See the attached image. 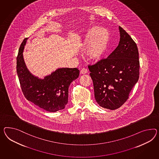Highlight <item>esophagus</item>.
Instances as JSON below:
<instances>
[{"label": "esophagus", "mask_w": 159, "mask_h": 159, "mask_svg": "<svg viewBox=\"0 0 159 159\" xmlns=\"http://www.w3.org/2000/svg\"><path fill=\"white\" fill-rule=\"evenodd\" d=\"M88 73V70L85 69V68H83L82 69L81 71H80V73L82 74H86Z\"/></svg>", "instance_id": "obj_1"}]
</instances>
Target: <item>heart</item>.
Wrapping results in <instances>:
<instances>
[{"label":"heart","mask_w":159,"mask_h":159,"mask_svg":"<svg viewBox=\"0 0 159 159\" xmlns=\"http://www.w3.org/2000/svg\"><path fill=\"white\" fill-rule=\"evenodd\" d=\"M111 37L107 29L93 26L88 30L82 46L86 56L92 61H100L109 49Z\"/></svg>","instance_id":"b5f03b06"}]
</instances>
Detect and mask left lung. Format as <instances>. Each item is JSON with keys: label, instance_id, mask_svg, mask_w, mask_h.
Wrapping results in <instances>:
<instances>
[{"label": "left lung", "instance_id": "left-lung-1", "mask_svg": "<svg viewBox=\"0 0 159 159\" xmlns=\"http://www.w3.org/2000/svg\"><path fill=\"white\" fill-rule=\"evenodd\" d=\"M120 41L106 59L88 66L94 97L102 108L114 110L129 98L139 75V50L130 36L119 26Z\"/></svg>", "mask_w": 159, "mask_h": 159}]
</instances>
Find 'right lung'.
<instances>
[{
    "label": "right lung",
    "instance_id": "right-lung-1",
    "mask_svg": "<svg viewBox=\"0 0 159 159\" xmlns=\"http://www.w3.org/2000/svg\"><path fill=\"white\" fill-rule=\"evenodd\" d=\"M27 38L20 44L16 57V73L25 98L49 112L65 108L68 102L69 87L80 74L77 68L58 69L44 79L34 76L25 63L23 51Z\"/></svg>",
    "mask_w": 159,
    "mask_h": 159
}]
</instances>
